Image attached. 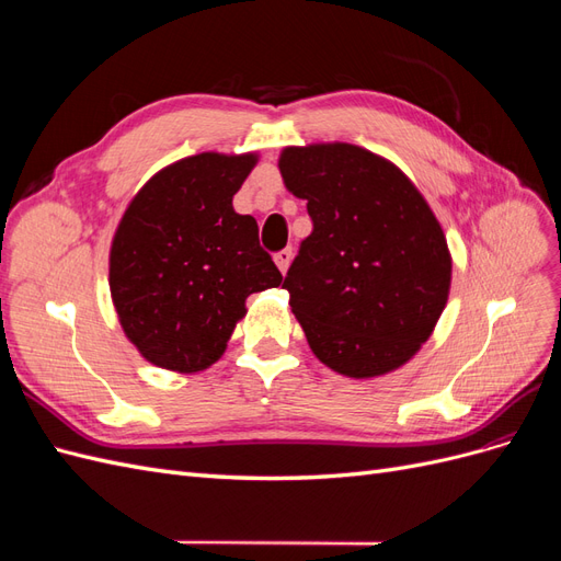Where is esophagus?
Returning a JSON list of instances; mask_svg holds the SVG:
<instances>
[{
  "instance_id": "34e87169",
  "label": "esophagus",
  "mask_w": 561,
  "mask_h": 561,
  "mask_svg": "<svg viewBox=\"0 0 561 561\" xmlns=\"http://www.w3.org/2000/svg\"><path fill=\"white\" fill-rule=\"evenodd\" d=\"M274 260H276V264H278V268L283 271H287V266H290V262H293V248H285V250H280V252H276L274 254Z\"/></svg>"
}]
</instances>
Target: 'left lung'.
Returning <instances> with one entry per match:
<instances>
[{
    "mask_svg": "<svg viewBox=\"0 0 561 561\" xmlns=\"http://www.w3.org/2000/svg\"><path fill=\"white\" fill-rule=\"evenodd\" d=\"M278 168L313 222L283 287L316 358L353 379L398 369L431 336L451 285L426 198L398 165L348 142L285 147Z\"/></svg>",
    "mask_w": 561,
    "mask_h": 561,
    "instance_id": "8db88e82",
    "label": "left lung"
}]
</instances>
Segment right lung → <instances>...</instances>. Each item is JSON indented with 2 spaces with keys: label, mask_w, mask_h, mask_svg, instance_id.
<instances>
[{
  "label": "right lung",
  "mask_w": 561,
  "mask_h": 561,
  "mask_svg": "<svg viewBox=\"0 0 561 561\" xmlns=\"http://www.w3.org/2000/svg\"><path fill=\"white\" fill-rule=\"evenodd\" d=\"M257 154L203 151L135 194L110 250V293L126 336L151 365L190 375L219 360L252 293L283 276L233 194Z\"/></svg>",
  "instance_id": "add662e5"
}]
</instances>
